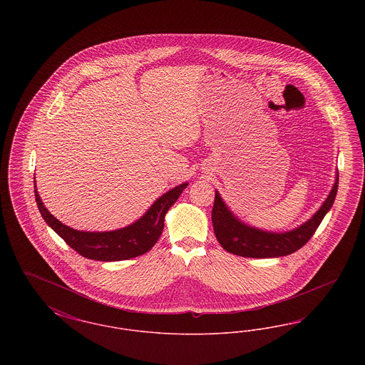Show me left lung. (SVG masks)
I'll use <instances>...</instances> for the list:
<instances>
[{
    "instance_id": "8db88e82",
    "label": "left lung",
    "mask_w": 365,
    "mask_h": 365,
    "mask_svg": "<svg viewBox=\"0 0 365 365\" xmlns=\"http://www.w3.org/2000/svg\"><path fill=\"white\" fill-rule=\"evenodd\" d=\"M338 179L339 176L336 175L330 195L312 219L289 232H267L243 225L228 210L220 194L216 191L212 209L215 235L225 250L241 257L268 259L294 253L312 238L323 217L332 207L338 191Z\"/></svg>"
}]
</instances>
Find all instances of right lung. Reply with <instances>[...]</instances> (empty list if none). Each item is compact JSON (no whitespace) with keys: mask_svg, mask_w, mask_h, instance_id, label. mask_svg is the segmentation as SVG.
Instances as JSON below:
<instances>
[{"mask_svg":"<svg viewBox=\"0 0 365 365\" xmlns=\"http://www.w3.org/2000/svg\"><path fill=\"white\" fill-rule=\"evenodd\" d=\"M34 187L35 201L43 220L75 252L91 260L119 261L140 256L155 246L164 228L165 213L176 202L182 191L187 187V183H182L180 186H176L173 190L161 195L134 225L108 232L76 231L63 225L43 207L36 186Z\"/></svg>","mask_w":365,"mask_h":365,"instance_id":"1","label":"right lung"}]
</instances>
